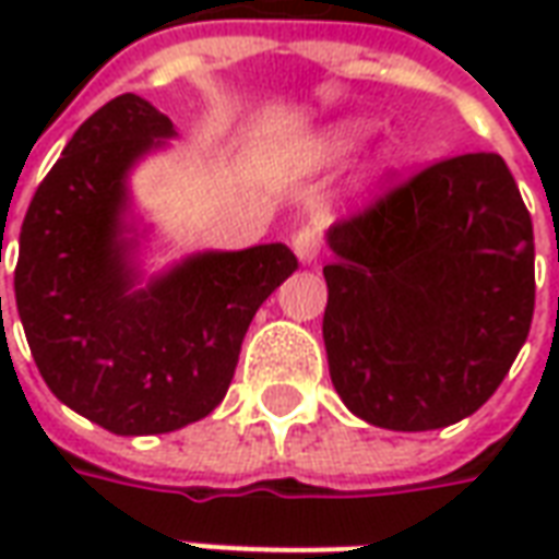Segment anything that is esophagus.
Returning a JSON list of instances; mask_svg holds the SVG:
<instances>
[{"label":"esophagus","instance_id":"1","mask_svg":"<svg viewBox=\"0 0 559 559\" xmlns=\"http://www.w3.org/2000/svg\"><path fill=\"white\" fill-rule=\"evenodd\" d=\"M320 248H323V230H320V224H305V227L293 233V251H296V257L302 263H311L320 254Z\"/></svg>","mask_w":559,"mask_h":559}]
</instances>
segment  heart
<instances>
[{
	"label": "heart",
	"mask_w": 559,
	"mask_h": 559,
	"mask_svg": "<svg viewBox=\"0 0 559 559\" xmlns=\"http://www.w3.org/2000/svg\"><path fill=\"white\" fill-rule=\"evenodd\" d=\"M371 134V126L365 122H341L326 131H320L317 138L302 143L299 148V160L305 167H329V164H338L341 158H347L353 148L359 146L365 138Z\"/></svg>",
	"instance_id": "1"
}]
</instances>
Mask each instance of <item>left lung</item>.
<instances>
[{
	"instance_id": "8db88e82",
	"label": "left lung",
	"mask_w": 559,
	"mask_h": 559,
	"mask_svg": "<svg viewBox=\"0 0 559 559\" xmlns=\"http://www.w3.org/2000/svg\"><path fill=\"white\" fill-rule=\"evenodd\" d=\"M329 374L359 419L431 431L491 399L536 305L533 221L497 152L433 160L329 230Z\"/></svg>"
}]
</instances>
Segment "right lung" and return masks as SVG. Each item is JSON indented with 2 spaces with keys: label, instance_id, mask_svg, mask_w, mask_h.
I'll return each mask as SVG.
<instances>
[{
  "label": "right lung",
  "instance_id": "obj_1",
  "mask_svg": "<svg viewBox=\"0 0 559 559\" xmlns=\"http://www.w3.org/2000/svg\"><path fill=\"white\" fill-rule=\"evenodd\" d=\"M173 122L119 95L83 122L20 227L14 296L32 359L71 411L107 431L167 433L218 407L257 308L299 260L287 245L200 254L131 290L122 209L131 164Z\"/></svg>",
  "mask_w": 559,
  "mask_h": 559
}]
</instances>
